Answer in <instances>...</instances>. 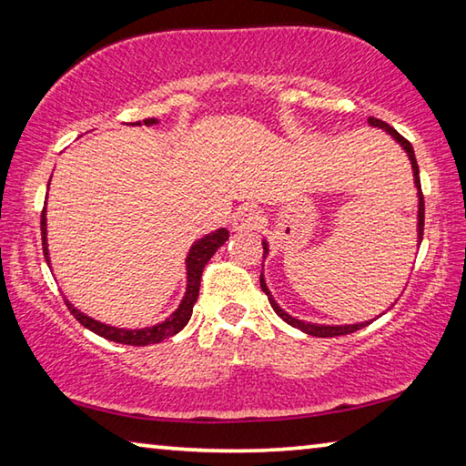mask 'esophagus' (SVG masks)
I'll list each match as a JSON object with an SVG mask.
<instances>
[{
  "label": "esophagus",
  "instance_id": "obj_1",
  "mask_svg": "<svg viewBox=\"0 0 466 466\" xmlns=\"http://www.w3.org/2000/svg\"><path fill=\"white\" fill-rule=\"evenodd\" d=\"M258 226H261V214H258V209L252 208V205H242L232 218L234 232H255Z\"/></svg>",
  "mask_w": 466,
  "mask_h": 466
}]
</instances>
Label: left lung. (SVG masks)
<instances>
[{"label": "left lung", "mask_w": 466, "mask_h": 466, "mask_svg": "<svg viewBox=\"0 0 466 466\" xmlns=\"http://www.w3.org/2000/svg\"><path fill=\"white\" fill-rule=\"evenodd\" d=\"M368 125L370 127H376V129H382L384 133H389V136L397 141V144L403 147V152L407 154L409 162H411V170H413V183H415V188H417V250H420V244L423 240V195H421V180H420V167H417V160H415V152H413V146L409 144V141L400 136V133L397 129H392L390 125H386L384 121L380 119H374V116H370L368 119ZM263 250L265 255L263 258H267V255H269V242H267L263 238ZM261 289L267 294V298H269V304L273 306L275 314L281 320H286L288 325H291L294 329H299L302 333L306 335H312V337H339V335H350V333H356V330L368 327L370 322L372 320H364V322H353V325H319V322H309V320H299L296 317H291L289 312H286L281 309V306L278 304V299L273 298L269 286H267L265 281V273L261 271ZM378 319V317H376Z\"/></svg>", "instance_id": "8db88e82"}]
</instances>
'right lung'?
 I'll list each match as a JSON object with an SVG mask.
<instances>
[{
  "label": "right lung",
  "mask_w": 466,
  "mask_h": 466,
  "mask_svg": "<svg viewBox=\"0 0 466 466\" xmlns=\"http://www.w3.org/2000/svg\"><path fill=\"white\" fill-rule=\"evenodd\" d=\"M129 125H146V127H152V125H157V119H146L144 123H129ZM51 185V180H49ZM41 232H43V252H45V261L51 267V258H49V242H46V201L43 208V216H41ZM230 232L226 228H219L216 232H209L197 238L193 242V247L188 248L187 258H185V269H187V288H185V296L180 299L178 309L170 314L168 319H164L160 322H156L152 327H144V329H123V327H113L106 325V322H100L96 319L88 317L82 310H77L76 306L69 302L66 298V304L69 312L82 322L86 329H90L92 333H96L100 337L108 339V341L115 343H123V345H152V343H160L164 339H168L172 335H177L178 330H183L187 327L188 319L193 314V306L197 302V296H199V286H201V273L203 267L208 265L211 257L216 255V250L222 247V244L228 240Z\"/></svg>",
  "instance_id": "right-lung-1"
}]
</instances>
